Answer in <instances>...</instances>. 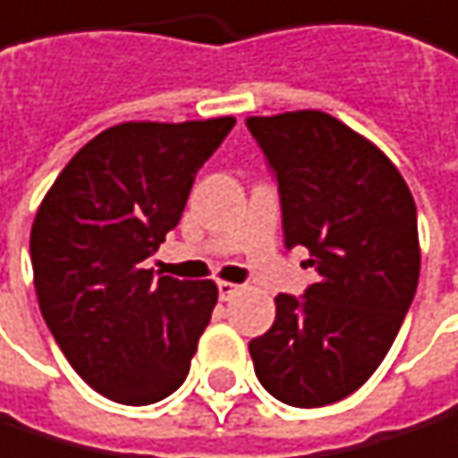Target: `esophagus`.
Segmentation results:
<instances>
[{"label":"esophagus","instance_id":"obj_1","mask_svg":"<svg viewBox=\"0 0 458 458\" xmlns=\"http://www.w3.org/2000/svg\"><path fill=\"white\" fill-rule=\"evenodd\" d=\"M241 291V285H234V283H226V279H221V283H217V293H221V299L224 302H229V299Z\"/></svg>","mask_w":458,"mask_h":458}]
</instances>
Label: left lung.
I'll return each mask as SVG.
<instances>
[{
	"instance_id": "8db88e82",
	"label": "left lung",
	"mask_w": 458,
	"mask_h": 458,
	"mask_svg": "<svg viewBox=\"0 0 458 458\" xmlns=\"http://www.w3.org/2000/svg\"><path fill=\"white\" fill-rule=\"evenodd\" d=\"M283 201L285 246H305L318 283L279 293L249 341L263 389L296 409L344 400L394 344L420 279L417 207L377 145L325 111L249 117Z\"/></svg>"
}]
</instances>
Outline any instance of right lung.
Listing matches in <instances>:
<instances>
[{
  "instance_id": "1",
  "label": "right lung",
  "mask_w": 458,
  "mask_h": 458,
  "mask_svg": "<svg viewBox=\"0 0 458 458\" xmlns=\"http://www.w3.org/2000/svg\"><path fill=\"white\" fill-rule=\"evenodd\" d=\"M234 117L120 123L86 142L36 212L38 308L91 389L148 406L182 386L217 302L212 279L156 276L145 259L182 221L195 173Z\"/></svg>"
}]
</instances>
